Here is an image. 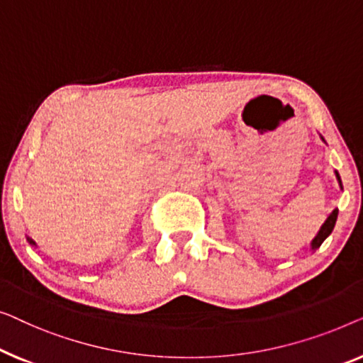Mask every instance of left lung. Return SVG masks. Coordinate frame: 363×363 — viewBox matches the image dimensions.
I'll return each instance as SVG.
<instances>
[{"instance_id": "1", "label": "left lung", "mask_w": 363, "mask_h": 363, "mask_svg": "<svg viewBox=\"0 0 363 363\" xmlns=\"http://www.w3.org/2000/svg\"><path fill=\"white\" fill-rule=\"evenodd\" d=\"M320 138H323V136H320ZM323 141H324V138H323ZM335 177H337V181H339V186L342 189V181H340V176H339V172H337V171H335ZM337 213H339V208H334V211L330 212V216L328 217V220L323 223L320 230L318 232V235H315L313 242H311V250H318L320 245H323L324 240L328 238L330 233H333L334 227H335V220H337Z\"/></svg>"}]
</instances>
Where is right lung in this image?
I'll use <instances>...</instances> for the list:
<instances>
[{
  "mask_svg": "<svg viewBox=\"0 0 363 363\" xmlns=\"http://www.w3.org/2000/svg\"><path fill=\"white\" fill-rule=\"evenodd\" d=\"M28 242H29L30 245H33V247H38V245H35V242H34L33 238H29V237H28Z\"/></svg>",
  "mask_w": 363,
  "mask_h": 363,
  "instance_id": "add662e5",
  "label": "right lung"
}]
</instances>
